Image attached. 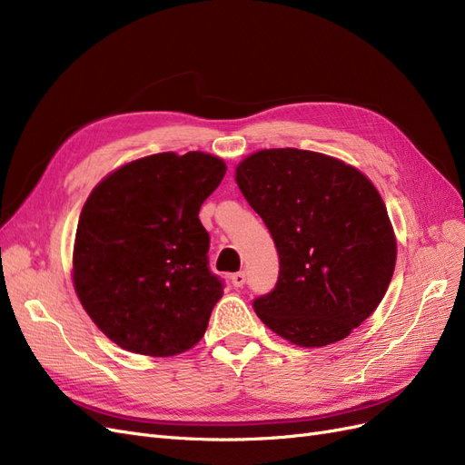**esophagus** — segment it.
<instances>
[{"instance_id": "esophagus-1", "label": "esophagus", "mask_w": 465, "mask_h": 465, "mask_svg": "<svg viewBox=\"0 0 465 465\" xmlns=\"http://www.w3.org/2000/svg\"><path fill=\"white\" fill-rule=\"evenodd\" d=\"M231 283H232L234 287H242V285L246 283V273H244V272L232 273V275H231Z\"/></svg>"}]
</instances>
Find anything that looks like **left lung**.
Here are the masks:
<instances>
[{
    "mask_svg": "<svg viewBox=\"0 0 465 465\" xmlns=\"http://www.w3.org/2000/svg\"><path fill=\"white\" fill-rule=\"evenodd\" d=\"M236 184L270 229L279 279L254 301L267 328L299 347L341 341L384 299L396 234L372 182L355 166L302 149H262Z\"/></svg>",
    "mask_w": 465,
    "mask_h": 465,
    "instance_id": "8db88e82",
    "label": "left lung"
}]
</instances>
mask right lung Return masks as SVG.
<instances>
[{"label":"right lung","instance_id":"obj_1","mask_svg":"<svg viewBox=\"0 0 465 465\" xmlns=\"http://www.w3.org/2000/svg\"><path fill=\"white\" fill-rule=\"evenodd\" d=\"M227 173L202 151L159 153L110 173L79 215L74 287L110 341L149 357L198 343L223 297L200 207Z\"/></svg>","mask_w":465,"mask_h":465}]
</instances>
